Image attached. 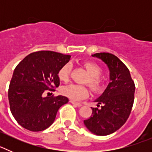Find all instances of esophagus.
<instances>
[{
	"label": "esophagus",
	"instance_id": "34e87169",
	"mask_svg": "<svg viewBox=\"0 0 152 152\" xmlns=\"http://www.w3.org/2000/svg\"><path fill=\"white\" fill-rule=\"evenodd\" d=\"M70 102H71V103H72V104L75 106V107H81V106H82V104H81V103H77V102H75V101H73V100H70Z\"/></svg>",
	"mask_w": 152,
	"mask_h": 152
}]
</instances>
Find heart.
I'll return each instance as SVG.
<instances>
[{
  "instance_id": "1",
  "label": "heart",
  "mask_w": 152,
  "mask_h": 152,
  "mask_svg": "<svg viewBox=\"0 0 152 152\" xmlns=\"http://www.w3.org/2000/svg\"><path fill=\"white\" fill-rule=\"evenodd\" d=\"M84 68L89 75V78L87 82H88L91 88L94 91H99L103 87V81L99 77L102 73V69L97 64L92 62H86L84 64ZM72 69V64L66 63L64 64L58 73V77L61 81H66L69 77L70 72ZM61 94L64 96H67L74 101H78L88 96V88L82 85L71 84L64 86L61 90Z\"/></svg>"
}]
</instances>
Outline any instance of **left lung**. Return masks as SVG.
<instances>
[{
    "instance_id": "8db88e82",
    "label": "left lung",
    "mask_w": 152,
    "mask_h": 152,
    "mask_svg": "<svg viewBox=\"0 0 152 152\" xmlns=\"http://www.w3.org/2000/svg\"><path fill=\"white\" fill-rule=\"evenodd\" d=\"M92 56L107 64L110 82L94 100L101 107H91L92 114L84 124L91 133L103 136L115 132L126 122L133 105L135 87L128 68L116 56L107 52Z\"/></svg>"
}]
</instances>
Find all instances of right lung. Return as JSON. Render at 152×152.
<instances>
[{"label":"right lung","instance_id":"obj_1","mask_svg":"<svg viewBox=\"0 0 152 152\" xmlns=\"http://www.w3.org/2000/svg\"><path fill=\"white\" fill-rule=\"evenodd\" d=\"M71 56L39 51L24 58L13 71L8 90L12 115L26 129L42 131L55 121L58 109L68 102L64 96H45L59 86L58 73Z\"/></svg>","mask_w":152,"mask_h":152}]
</instances>
